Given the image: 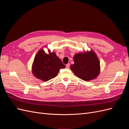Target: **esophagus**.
Returning a JSON list of instances; mask_svg holds the SVG:
<instances>
[{
	"label": "esophagus",
	"mask_w": 129,
	"mask_h": 129,
	"mask_svg": "<svg viewBox=\"0 0 129 129\" xmlns=\"http://www.w3.org/2000/svg\"><path fill=\"white\" fill-rule=\"evenodd\" d=\"M66 68H67V69L69 68V67H70V64L69 63H67V64L66 65Z\"/></svg>",
	"instance_id": "esophagus-1"
}]
</instances>
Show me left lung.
<instances>
[{
	"mask_svg": "<svg viewBox=\"0 0 129 129\" xmlns=\"http://www.w3.org/2000/svg\"><path fill=\"white\" fill-rule=\"evenodd\" d=\"M74 61L71 69L80 79L89 81L95 79L99 75L100 61L92 50L76 54L74 56Z\"/></svg>",
	"mask_w": 129,
	"mask_h": 129,
	"instance_id": "8db88e82",
	"label": "left lung"
}]
</instances>
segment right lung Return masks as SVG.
<instances>
[{
  "label": "right lung",
  "mask_w": 129,
  "mask_h": 129,
  "mask_svg": "<svg viewBox=\"0 0 129 129\" xmlns=\"http://www.w3.org/2000/svg\"><path fill=\"white\" fill-rule=\"evenodd\" d=\"M65 67L55 53L48 50V54H47L41 48L35 56L32 71L37 79L46 82L56 77L60 69Z\"/></svg>",
  "instance_id": "add662e5"
}]
</instances>
